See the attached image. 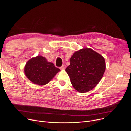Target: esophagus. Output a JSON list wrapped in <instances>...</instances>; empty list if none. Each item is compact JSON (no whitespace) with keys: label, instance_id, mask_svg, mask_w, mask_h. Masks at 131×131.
I'll use <instances>...</instances> for the list:
<instances>
[{"label":"esophagus","instance_id":"1","mask_svg":"<svg viewBox=\"0 0 131 131\" xmlns=\"http://www.w3.org/2000/svg\"><path fill=\"white\" fill-rule=\"evenodd\" d=\"M66 65H63L62 67H60V69H66Z\"/></svg>","mask_w":131,"mask_h":131}]
</instances>
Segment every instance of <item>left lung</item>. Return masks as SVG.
I'll use <instances>...</instances> for the list:
<instances>
[{"label":"left lung","mask_w":131,"mask_h":131,"mask_svg":"<svg viewBox=\"0 0 131 131\" xmlns=\"http://www.w3.org/2000/svg\"><path fill=\"white\" fill-rule=\"evenodd\" d=\"M66 69L74 88L81 93L96 87L105 70L104 57L92 49L84 48L75 52Z\"/></svg>","instance_id":"obj_1"}]
</instances>
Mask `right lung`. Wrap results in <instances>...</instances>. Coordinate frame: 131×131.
I'll use <instances>...</instances> for the list:
<instances>
[{
    "label": "right lung",
    "instance_id": "obj_1",
    "mask_svg": "<svg viewBox=\"0 0 131 131\" xmlns=\"http://www.w3.org/2000/svg\"><path fill=\"white\" fill-rule=\"evenodd\" d=\"M60 69L52 63L47 62L41 56L33 57L28 61L25 67L26 76L33 84L45 85L49 83Z\"/></svg>",
    "mask_w": 131,
    "mask_h": 131
}]
</instances>
